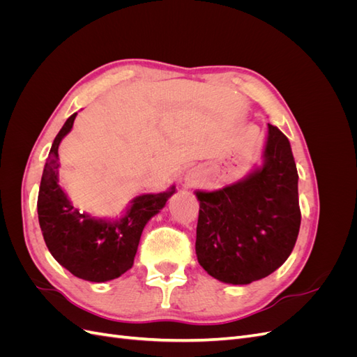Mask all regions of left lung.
Instances as JSON below:
<instances>
[{
	"label": "left lung",
	"instance_id": "1",
	"mask_svg": "<svg viewBox=\"0 0 357 357\" xmlns=\"http://www.w3.org/2000/svg\"><path fill=\"white\" fill-rule=\"evenodd\" d=\"M197 257L211 277L248 284L282 266L294 250L301 210L287 137L268 123L264 165L220 190L197 192Z\"/></svg>",
	"mask_w": 357,
	"mask_h": 357
}]
</instances>
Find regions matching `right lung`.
Returning a JSON list of instances; mask_svg holds the SVG:
<instances>
[{"label": "right lung", "mask_w": 357, "mask_h": 357, "mask_svg": "<svg viewBox=\"0 0 357 357\" xmlns=\"http://www.w3.org/2000/svg\"><path fill=\"white\" fill-rule=\"evenodd\" d=\"M75 116L67 119L53 139L40 183L38 222L49 252L63 268L79 278L102 283L121 277L134 265L146 223L164 208L176 188L134 198L123 218L114 222L93 219L74 208L58 185V147L71 131Z\"/></svg>", "instance_id": "right-lung-1"}]
</instances>
